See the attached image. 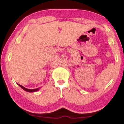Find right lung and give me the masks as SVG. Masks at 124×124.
Returning <instances> with one entry per match:
<instances>
[{"label":"right lung","mask_w":124,"mask_h":124,"mask_svg":"<svg viewBox=\"0 0 124 124\" xmlns=\"http://www.w3.org/2000/svg\"><path fill=\"white\" fill-rule=\"evenodd\" d=\"M18 86H20V87H21L22 89L24 90L25 91H28V92H35V91H38L39 90V88H37V89H26V88H25L24 87H23V86H21V85L20 84H18Z\"/></svg>","instance_id":"add662e5"}]
</instances>
